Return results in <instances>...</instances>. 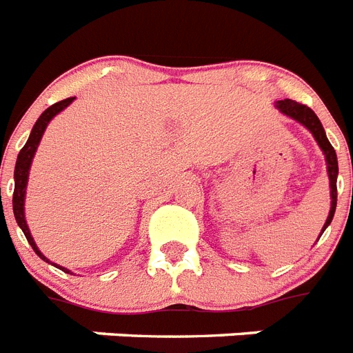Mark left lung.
<instances>
[{"label":"left lung","instance_id":"1","mask_svg":"<svg viewBox=\"0 0 353 353\" xmlns=\"http://www.w3.org/2000/svg\"><path fill=\"white\" fill-rule=\"evenodd\" d=\"M277 109L283 112V114H286V117L293 118L295 122L303 123L304 128L314 134V138L317 140V143H319V148L323 149L324 159H326V169H328V179H330V199H332V208H330L328 219H326L323 228L324 231L330 225L332 219H334L335 205H337V174H339V165H337V154H335V149L332 148V143L328 142V138H326V132H324L321 120L308 105H303V103H299V101L295 100H279ZM323 231H321V235H323Z\"/></svg>","mask_w":353,"mask_h":353}]
</instances>
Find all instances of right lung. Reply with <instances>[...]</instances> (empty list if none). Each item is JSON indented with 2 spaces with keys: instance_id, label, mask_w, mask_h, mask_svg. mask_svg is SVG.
<instances>
[{
  "instance_id": "right-lung-1",
  "label": "right lung",
  "mask_w": 353,
  "mask_h": 353,
  "mask_svg": "<svg viewBox=\"0 0 353 353\" xmlns=\"http://www.w3.org/2000/svg\"><path fill=\"white\" fill-rule=\"evenodd\" d=\"M72 100H74V98L61 100L41 112V117L36 120L32 131H30L29 140H27V143H25L23 148H21V151H19L18 160H16V168H14V194H12L14 216H16V222H18V225L25 233V236H27V241H29V244L32 246L34 252H36V255H38L39 259H43L45 262H50V261L38 250V246H36V242H34L32 235H30L27 221H25V191H27V182H29L30 163H32L34 154H36V149H38L39 140H41V137H43L45 129H47L49 122L56 117V114H58V112H61L65 107L72 103ZM50 264H52V262H50ZM54 266H58V264H54ZM58 268H60L61 272L70 273L67 268H61V266H58Z\"/></svg>"
}]
</instances>
